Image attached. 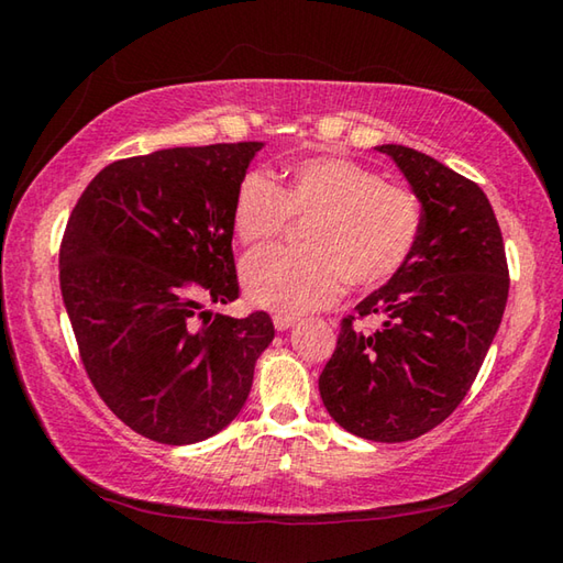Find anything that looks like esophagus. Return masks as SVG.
I'll list each match as a JSON object with an SVG mask.
<instances>
[{
  "label": "esophagus",
  "instance_id": "1",
  "mask_svg": "<svg viewBox=\"0 0 563 563\" xmlns=\"http://www.w3.org/2000/svg\"><path fill=\"white\" fill-rule=\"evenodd\" d=\"M295 322H298V318L283 316V312H275V316H273V325H275V330H278V332H285V330L295 328Z\"/></svg>",
  "mask_w": 563,
  "mask_h": 563
}]
</instances>
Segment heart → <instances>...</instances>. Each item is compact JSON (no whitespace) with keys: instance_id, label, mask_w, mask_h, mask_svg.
Returning a JSON list of instances; mask_svg holds the SVG:
<instances>
[{"instance_id":"1","label":"heart","mask_w":563,"mask_h":563,"mask_svg":"<svg viewBox=\"0 0 563 563\" xmlns=\"http://www.w3.org/2000/svg\"><path fill=\"white\" fill-rule=\"evenodd\" d=\"M290 216L308 221L305 251L263 247L241 265L245 298L283 316L335 302L347 278L360 288L387 283L412 255L422 228V211L409 190L335 156L295 164L285 188L263 170H251L238 184L233 233L241 243L273 241Z\"/></svg>"}]
</instances>
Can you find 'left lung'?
<instances>
[{
  "mask_svg": "<svg viewBox=\"0 0 563 563\" xmlns=\"http://www.w3.org/2000/svg\"><path fill=\"white\" fill-rule=\"evenodd\" d=\"M375 148L407 178L422 228L399 273L355 305L379 328L342 320L318 387L342 430L393 444L434 430L470 393L507 308L509 271L479 186L415 148Z\"/></svg>",
  "mask_w": 563,
  "mask_h": 563,
  "instance_id": "left-lung-1",
  "label": "left lung"
}]
</instances>
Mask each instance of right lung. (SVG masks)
Wrapping results in <instances>:
<instances>
[{"label":"right lung","mask_w":563,"mask_h":563,"mask_svg":"<svg viewBox=\"0 0 563 563\" xmlns=\"http://www.w3.org/2000/svg\"><path fill=\"white\" fill-rule=\"evenodd\" d=\"M263 141L161 148L99 170L74 206L59 283L99 397L133 432L196 444L225 430L271 345L238 298L233 201Z\"/></svg>","instance_id":"1"}]
</instances>
